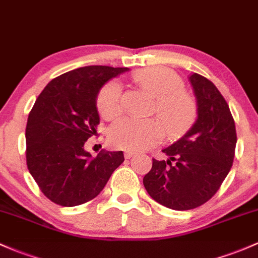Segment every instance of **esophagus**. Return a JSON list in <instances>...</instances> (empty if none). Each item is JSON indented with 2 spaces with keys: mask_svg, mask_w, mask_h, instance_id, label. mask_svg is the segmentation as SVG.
I'll return each mask as SVG.
<instances>
[{
  "mask_svg": "<svg viewBox=\"0 0 258 258\" xmlns=\"http://www.w3.org/2000/svg\"><path fill=\"white\" fill-rule=\"evenodd\" d=\"M134 154H135V152H133V151H125L124 156H125V159H130V157L134 156Z\"/></svg>",
  "mask_w": 258,
  "mask_h": 258,
  "instance_id": "34e87169",
  "label": "esophagus"
}]
</instances>
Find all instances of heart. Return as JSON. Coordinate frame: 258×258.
Returning a JSON list of instances; mask_svg holds the SVG:
<instances>
[{
    "mask_svg": "<svg viewBox=\"0 0 258 258\" xmlns=\"http://www.w3.org/2000/svg\"><path fill=\"white\" fill-rule=\"evenodd\" d=\"M140 87L156 97L160 118L138 119L124 117L109 129V140L115 148L139 151L157 145L165 138L184 134L196 119L197 108L193 98L183 91V81L173 71L159 66L145 68L133 76ZM97 108L104 119H114L121 113V86L110 81L97 98Z\"/></svg>",
    "mask_w": 258,
    "mask_h": 258,
    "instance_id": "1",
    "label": "heart"
}]
</instances>
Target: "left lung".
Returning <instances> with one entry per match:
<instances>
[{
	"mask_svg": "<svg viewBox=\"0 0 258 258\" xmlns=\"http://www.w3.org/2000/svg\"><path fill=\"white\" fill-rule=\"evenodd\" d=\"M197 119L182 138L162 150L166 160L152 159L143 179L154 201L174 210L201 207L217 193L232 166L236 129L228 103L212 81L189 77Z\"/></svg>",
	"mask_w": 258,
	"mask_h": 258,
	"instance_id": "8db88e82",
	"label": "left lung"
}]
</instances>
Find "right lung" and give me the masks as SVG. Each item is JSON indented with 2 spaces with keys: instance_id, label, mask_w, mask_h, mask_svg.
<instances>
[{
  "instance_id": "add662e5",
  "label": "right lung",
  "mask_w": 258,
  "mask_h": 258,
  "mask_svg": "<svg viewBox=\"0 0 258 258\" xmlns=\"http://www.w3.org/2000/svg\"><path fill=\"white\" fill-rule=\"evenodd\" d=\"M128 68L85 66L51 80L35 101L26 128L27 166L46 198L75 207L96 198L115 168L123 151L85 150L97 134V96L110 79Z\"/></svg>"
}]
</instances>
